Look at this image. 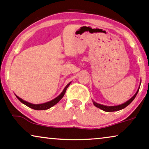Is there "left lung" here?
Segmentation results:
<instances>
[{
    "label": "left lung",
    "mask_w": 149,
    "mask_h": 149,
    "mask_svg": "<svg viewBox=\"0 0 149 149\" xmlns=\"http://www.w3.org/2000/svg\"><path fill=\"white\" fill-rule=\"evenodd\" d=\"M139 89H140V88H138V91L136 92V93L134 94V96H133V97H131L129 100H127V101L125 102V103L121 104V105H116V106H106V105H101V104H98V103H96V102H94V101H93V104L94 105V106H96V107L99 108V109L103 110V111H107V112H111V111H118V110L124 109V108L126 107L127 106H128L129 104H130L131 102H132L133 100H134V98H136L137 94H138V92L139 91Z\"/></svg>",
    "instance_id": "1"
}]
</instances>
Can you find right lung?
I'll return each instance as SVG.
<instances>
[{"label": "right lung", "mask_w": 149, "mask_h": 149, "mask_svg": "<svg viewBox=\"0 0 149 149\" xmlns=\"http://www.w3.org/2000/svg\"><path fill=\"white\" fill-rule=\"evenodd\" d=\"M70 82L65 87V88L63 89V90L62 91V92L59 94V96H57V97H56L55 98H54L53 100H51V101H49L47 102V103H42V104H32V103H29V102H26L25 101V100H22V98H20V97H18V96H16V97L18 98V99L20 100L21 103H22L23 104H24L25 105H26L27 107L31 108V109H36V110H45V109H49V108H51V107H53L55 105H56L58 102L60 100L61 98H63V96H64L65 94V92L66 91L68 87L69 86V85L70 84Z\"/></svg>", "instance_id": "right-lung-1"}]
</instances>
